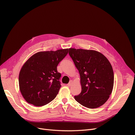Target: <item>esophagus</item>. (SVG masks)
Here are the masks:
<instances>
[{"label":"esophagus","mask_w":135,"mask_h":135,"mask_svg":"<svg viewBox=\"0 0 135 135\" xmlns=\"http://www.w3.org/2000/svg\"><path fill=\"white\" fill-rule=\"evenodd\" d=\"M73 81H72V80H70V82H69V83L68 84V86H69V87H70V86H71V85H73Z\"/></svg>","instance_id":"esophagus-1"}]
</instances>
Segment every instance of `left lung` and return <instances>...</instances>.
I'll return each instance as SVG.
<instances>
[{"mask_svg":"<svg viewBox=\"0 0 135 135\" xmlns=\"http://www.w3.org/2000/svg\"><path fill=\"white\" fill-rule=\"evenodd\" d=\"M69 54L78 70L81 91L75 100L84 107L95 109L109 99L114 85L111 64L101 53L83 49L69 48Z\"/></svg>","mask_w":135,"mask_h":135,"instance_id":"1","label":"left lung"}]
</instances>
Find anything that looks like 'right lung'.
Segmentation results:
<instances>
[{"label": "right lung", "mask_w": 135, "mask_h": 135, "mask_svg": "<svg viewBox=\"0 0 135 135\" xmlns=\"http://www.w3.org/2000/svg\"><path fill=\"white\" fill-rule=\"evenodd\" d=\"M68 49L42 51L31 56L20 71V90L26 102L36 107L50 103L61 87V76L57 70L60 61L68 54Z\"/></svg>", "instance_id": "1"}]
</instances>
